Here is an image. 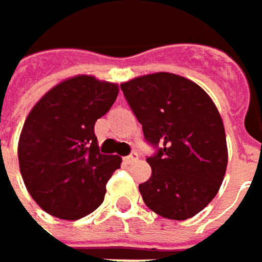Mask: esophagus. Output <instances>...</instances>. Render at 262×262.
<instances>
[{
	"label": "esophagus",
	"instance_id": "1",
	"mask_svg": "<svg viewBox=\"0 0 262 262\" xmlns=\"http://www.w3.org/2000/svg\"><path fill=\"white\" fill-rule=\"evenodd\" d=\"M136 161H138V153H136V151H132L129 156L124 158V162H126V164H133V162H136Z\"/></svg>",
	"mask_w": 262,
	"mask_h": 262
}]
</instances>
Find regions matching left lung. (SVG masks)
<instances>
[{"mask_svg": "<svg viewBox=\"0 0 262 262\" xmlns=\"http://www.w3.org/2000/svg\"><path fill=\"white\" fill-rule=\"evenodd\" d=\"M121 91L145 141L158 148L147 158L150 179L139 185L144 203L164 219L194 217L217 195L228 167L226 133L214 101L171 73L136 77Z\"/></svg>", "mask_w": 262, "mask_h": 262, "instance_id": "left-lung-1", "label": "left lung"}]
</instances>
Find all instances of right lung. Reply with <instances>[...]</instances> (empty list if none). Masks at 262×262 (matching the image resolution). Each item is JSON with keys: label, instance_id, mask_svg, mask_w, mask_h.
<instances>
[{"label": "right lung", "instance_id": "1", "mask_svg": "<svg viewBox=\"0 0 262 262\" xmlns=\"http://www.w3.org/2000/svg\"><path fill=\"white\" fill-rule=\"evenodd\" d=\"M117 95V83L76 76L30 111L18 144L19 170L30 195L50 215L79 220L103 203L121 158L100 153L94 126Z\"/></svg>", "mask_w": 262, "mask_h": 262}]
</instances>
